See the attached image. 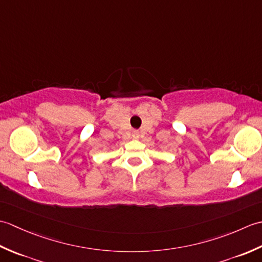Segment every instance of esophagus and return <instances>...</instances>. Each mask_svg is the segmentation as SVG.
Returning <instances> with one entry per match:
<instances>
[{"label": "esophagus", "instance_id": "obj_1", "mask_svg": "<svg viewBox=\"0 0 262 262\" xmlns=\"http://www.w3.org/2000/svg\"><path fill=\"white\" fill-rule=\"evenodd\" d=\"M134 136H138V133L137 132H134Z\"/></svg>", "mask_w": 262, "mask_h": 262}]
</instances>
